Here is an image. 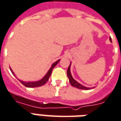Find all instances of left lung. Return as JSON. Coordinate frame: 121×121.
I'll return each instance as SVG.
<instances>
[{
    "label": "left lung",
    "instance_id": "left-lung-1",
    "mask_svg": "<svg viewBox=\"0 0 121 121\" xmlns=\"http://www.w3.org/2000/svg\"><path fill=\"white\" fill-rule=\"evenodd\" d=\"M109 40H110V41L112 42V38H111V37L109 38ZM70 67H71V64H70V65L69 66V68L68 69H67V76H68L69 79V82H70V84H71V86L74 87H76V88H78V89H86V90L90 89V88H89V87H84V86H82V85H81L80 84H79V83H78L76 80H74L73 78L71 76V71H70Z\"/></svg>",
    "mask_w": 121,
    "mask_h": 121
}]
</instances>
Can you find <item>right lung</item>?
Segmentation results:
<instances>
[{
    "instance_id": "1",
    "label": "right lung",
    "mask_w": 121,
    "mask_h": 121,
    "mask_svg": "<svg viewBox=\"0 0 121 121\" xmlns=\"http://www.w3.org/2000/svg\"><path fill=\"white\" fill-rule=\"evenodd\" d=\"M59 61H60V60L58 61H56L55 63H53L52 65L50 67V69H49V71H48V73H47V74H46L41 80H39V81L34 82H25L21 81V80H19V81L21 82L25 87H39L41 86H43V85L45 84V83L48 80V78H49V77H50V76L51 75V73H52V69L55 67V66L58 64ZM10 70L12 71V74H13V75H15L14 73H13V72L12 69H11V68H10Z\"/></svg>"
}]
</instances>
